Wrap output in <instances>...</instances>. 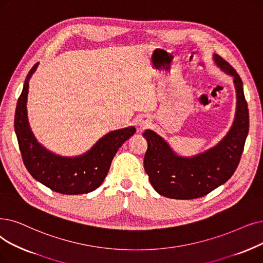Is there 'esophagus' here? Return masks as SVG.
Wrapping results in <instances>:
<instances>
[{
    "label": "esophagus",
    "instance_id": "34e87169",
    "mask_svg": "<svg viewBox=\"0 0 263 263\" xmlns=\"http://www.w3.org/2000/svg\"><path fill=\"white\" fill-rule=\"evenodd\" d=\"M146 125H148V120H144V121H141L140 122V124H139V127H140V129H143V128H145Z\"/></svg>",
    "mask_w": 263,
    "mask_h": 263
}]
</instances>
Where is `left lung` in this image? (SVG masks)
Segmentation results:
<instances>
[{"label": "left lung", "instance_id": "1", "mask_svg": "<svg viewBox=\"0 0 263 263\" xmlns=\"http://www.w3.org/2000/svg\"><path fill=\"white\" fill-rule=\"evenodd\" d=\"M214 60L224 73L233 77L236 91L235 118L224 138L202 154L181 157L156 132L146 130L143 133L148 144L144 167L152 186L163 197L190 200L206 196L233 175L241 160L249 129L243 83L220 55L214 54Z\"/></svg>", "mask_w": 263, "mask_h": 263}]
</instances>
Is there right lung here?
<instances>
[{"mask_svg":"<svg viewBox=\"0 0 263 263\" xmlns=\"http://www.w3.org/2000/svg\"><path fill=\"white\" fill-rule=\"evenodd\" d=\"M39 62L28 73L15 112V132L19 149L29 173L41 184L62 195H83L96 190L107 175L119 147L136 132L134 127L111 131L91 149L77 157H62L43 147L33 135L28 121L29 81Z\"/></svg>","mask_w":263,"mask_h":263,"instance_id":"right-lung-1","label":"right lung"}]
</instances>
